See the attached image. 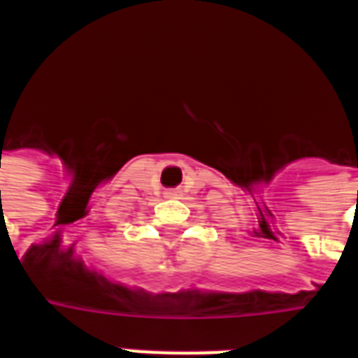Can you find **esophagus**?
Returning a JSON list of instances; mask_svg holds the SVG:
<instances>
[{"instance_id": "obj_1", "label": "esophagus", "mask_w": 358, "mask_h": 358, "mask_svg": "<svg viewBox=\"0 0 358 358\" xmlns=\"http://www.w3.org/2000/svg\"><path fill=\"white\" fill-rule=\"evenodd\" d=\"M169 195H174V193H169Z\"/></svg>"}]
</instances>
